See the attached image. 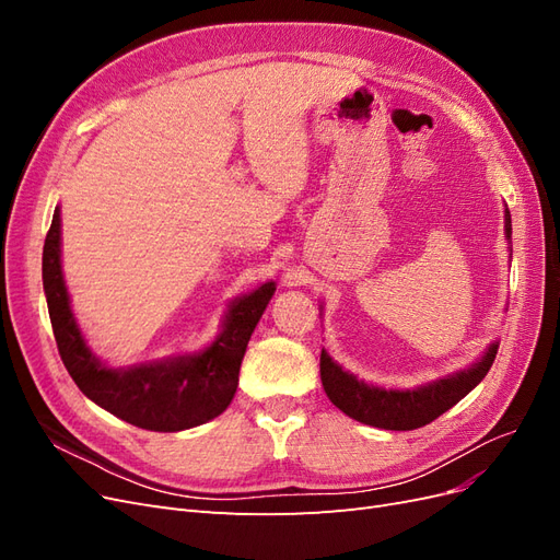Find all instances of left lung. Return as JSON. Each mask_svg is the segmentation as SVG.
Returning <instances> with one entry per match:
<instances>
[{
    "instance_id": "obj_1",
    "label": "left lung",
    "mask_w": 560,
    "mask_h": 560,
    "mask_svg": "<svg viewBox=\"0 0 560 560\" xmlns=\"http://www.w3.org/2000/svg\"><path fill=\"white\" fill-rule=\"evenodd\" d=\"M504 235L512 241V214L504 210ZM498 354V343H490L483 358L465 371L453 376L432 381L416 389H385L378 385H369L358 376L348 374L338 366L327 350L319 354V376L325 393L334 406H338L346 416L381 430H416L428 425L434 418L446 413L465 395L477 387L488 369L493 366Z\"/></svg>"
}]
</instances>
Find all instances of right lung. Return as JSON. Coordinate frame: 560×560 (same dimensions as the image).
Wrapping results in <instances>:
<instances>
[{
    "label": "right lung",
    "mask_w": 560,
    "mask_h": 560,
    "mask_svg": "<svg viewBox=\"0 0 560 560\" xmlns=\"http://www.w3.org/2000/svg\"><path fill=\"white\" fill-rule=\"evenodd\" d=\"M42 278L50 327L72 381L112 416L151 432L189 430L226 411L238 387L249 336L276 292V282H266L259 290L235 299L224 317L222 334L206 350L112 369L100 362L83 341L70 308L60 266V208H56L46 233Z\"/></svg>",
    "instance_id": "1"
}]
</instances>
